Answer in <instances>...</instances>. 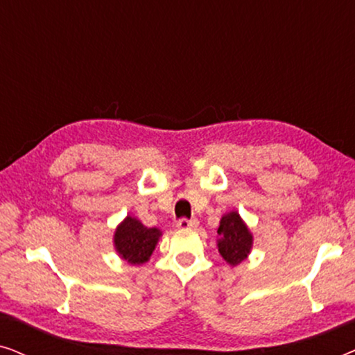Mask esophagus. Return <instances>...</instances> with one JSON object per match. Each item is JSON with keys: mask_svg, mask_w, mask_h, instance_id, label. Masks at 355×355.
Segmentation results:
<instances>
[{"mask_svg": "<svg viewBox=\"0 0 355 355\" xmlns=\"http://www.w3.org/2000/svg\"><path fill=\"white\" fill-rule=\"evenodd\" d=\"M198 221L196 220V218H181V220H178V227H181V230H192V227H197Z\"/></svg>", "mask_w": 355, "mask_h": 355, "instance_id": "esophagus-1", "label": "esophagus"}]
</instances>
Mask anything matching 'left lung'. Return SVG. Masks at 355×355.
I'll return each instance as SVG.
<instances>
[{"label":"left lung","mask_w":355,"mask_h":355,"mask_svg":"<svg viewBox=\"0 0 355 355\" xmlns=\"http://www.w3.org/2000/svg\"><path fill=\"white\" fill-rule=\"evenodd\" d=\"M218 250L230 265H237L249 255L252 247V236L236 211L227 213L221 218L218 227Z\"/></svg>","instance_id":"left-lung-1"}]
</instances>
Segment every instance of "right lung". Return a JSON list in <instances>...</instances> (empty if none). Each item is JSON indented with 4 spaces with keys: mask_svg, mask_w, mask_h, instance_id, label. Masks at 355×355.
Masks as SVG:
<instances>
[{
    "mask_svg": "<svg viewBox=\"0 0 355 355\" xmlns=\"http://www.w3.org/2000/svg\"><path fill=\"white\" fill-rule=\"evenodd\" d=\"M158 237L159 231L157 227H145L139 220L128 216L116 230L114 245L124 260L139 265L150 259Z\"/></svg>",
    "mask_w": 355,
    "mask_h": 355,
    "instance_id": "1",
    "label": "right lung"
}]
</instances>
